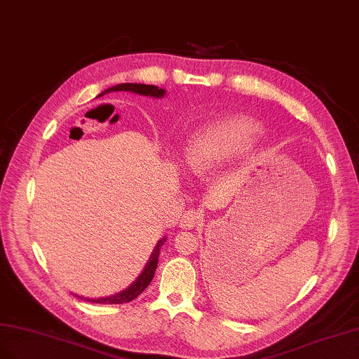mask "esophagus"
<instances>
[{
	"instance_id": "obj_1",
	"label": "esophagus",
	"mask_w": 359,
	"mask_h": 359,
	"mask_svg": "<svg viewBox=\"0 0 359 359\" xmlns=\"http://www.w3.org/2000/svg\"><path fill=\"white\" fill-rule=\"evenodd\" d=\"M200 213L196 210H188L182 215V219H180V227L183 230H191L196 227V225L200 222Z\"/></svg>"
}]
</instances>
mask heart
Returning a JSON list of instances; mask_svg holds the SVG:
<instances>
[{
	"mask_svg": "<svg viewBox=\"0 0 359 359\" xmlns=\"http://www.w3.org/2000/svg\"><path fill=\"white\" fill-rule=\"evenodd\" d=\"M259 134L257 123L247 117H230L213 123L188 141L183 163L191 172L203 174L248 149Z\"/></svg>",
	"mask_w": 359,
	"mask_h": 359,
	"instance_id": "1",
	"label": "heart"
}]
</instances>
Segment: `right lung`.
Wrapping results in <instances>:
<instances>
[{
    "label": "right lung",
    "instance_id": "right-lung-1",
    "mask_svg": "<svg viewBox=\"0 0 359 359\" xmlns=\"http://www.w3.org/2000/svg\"><path fill=\"white\" fill-rule=\"evenodd\" d=\"M109 91H132V93H137V95H141V96H150V97H163V95H165V90L159 88L156 86L125 83V84H118V86L107 88L105 91H102L99 96H104L105 93H109ZM165 241H167V238H162L161 241H158L156 247H155V250H153L144 271L140 273L138 278L134 283H132L126 290H121V292L112 294V296H107V298L90 299V298H81V296H79V298L86 299L88 302H96V304H126V302L134 301L141 292L146 290V287L153 280V276H155V271L158 268V260H159V250H161V247Z\"/></svg>",
    "mask_w": 359,
    "mask_h": 359
}]
</instances>
